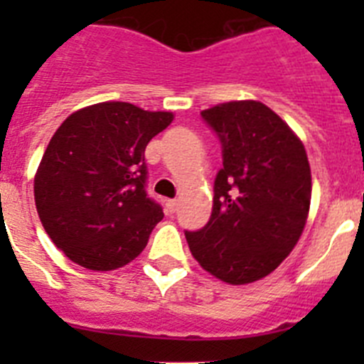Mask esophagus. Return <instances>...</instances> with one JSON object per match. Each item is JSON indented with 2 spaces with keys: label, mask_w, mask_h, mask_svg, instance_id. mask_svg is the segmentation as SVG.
<instances>
[{
  "label": "esophagus",
  "mask_w": 364,
  "mask_h": 364,
  "mask_svg": "<svg viewBox=\"0 0 364 364\" xmlns=\"http://www.w3.org/2000/svg\"><path fill=\"white\" fill-rule=\"evenodd\" d=\"M166 210L167 213H175L178 210V200H166Z\"/></svg>",
  "instance_id": "esophagus-1"
}]
</instances>
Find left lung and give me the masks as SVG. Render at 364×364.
<instances>
[{"instance_id": "1", "label": "left lung", "mask_w": 364, "mask_h": 364, "mask_svg": "<svg viewBox=\"0 0 364 364\" xmlns=\"http://www.w3.org/2000/svg\"><path fill=\"white\" fill-rule=\"evenodd\" d=\"M222 144L213 211L186 231L198 264L230 284L266 277L297 244L311 198V173L297 134L255 100L200 112Z\"/></svg>"}]
</instances>
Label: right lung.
<instances>
[{
  "mask_svg": "<svg viewBox=\"0 0 364 364\" xmlns=\"http://www.w3.org/2000/svg\"><path fill=\"white\" fill-rule=\"evenodd\" d=\"M173 112L102 102L63 122L34 176L40 220L58 250L95 272L129 264L164 218L146 191V151Z\"/></svg>",
  "mask_w": 364,
  "mask_h": 364,
  "instance_id": "obj_1",
  "label": "right lung"
}]
</instances>
